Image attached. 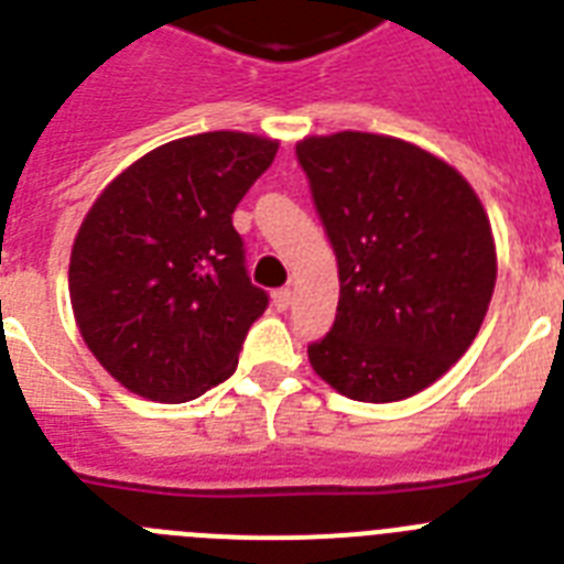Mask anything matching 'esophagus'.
<instances>
[{
    "instance_id": "1",
    "label": "esophagus",
    "mask_w": 564,
    "mask_h": 564,
    "mask_svg": "<svg viewBox=\"0 0 564 564\" xmlns=\"http://www.w3.org/2000/svg\"><path fill=\"white\" fill-rule=\"evenodd\" d=\"M273 305H276V311H288V305H291V288L273 291Z\"/></svg>"
}]
</instances>
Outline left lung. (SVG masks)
<instances>
[{"instance_id":"left-lung-1","label":"left lung","mask_w":564,"mask_h":564,"mask_svg":"<svg viewBox=\"0 0 564 564\" xmlns=\"http://www.w3.org/2000/svg\"><path fill=\"white\" fill-rule=\"evenodd\" d=\"M339 264V305L307 359L356 402L420 393L470 348L497 285L474 187L411 142L345 131L296 144Z\"/></svg>"}]
</instances>
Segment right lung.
<instances>
[{"instance_id": "add662e5", "label": "right lung", "mask_w": 564, "mask_h": 564, "mask_svg": "<svg viewBox=\"0 0 564 564\" xmlns=\"http://www.w3.org/2000/svg\"><path fill=\"white\" fill-rule=\"evenodd\" d=\"M276 142L214 131L144 153L102 191L70 253L82 339L128 391L187 402L225 382L268 293L234 210Z\"/></svg>"}]
</instances>
